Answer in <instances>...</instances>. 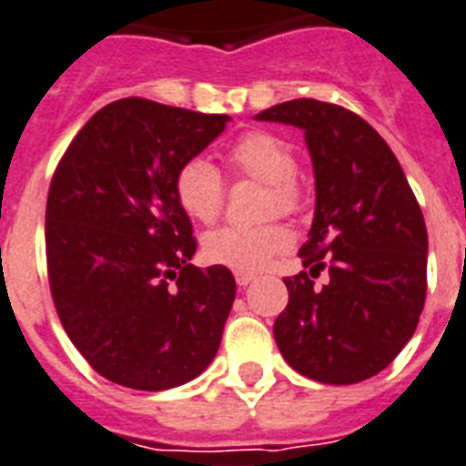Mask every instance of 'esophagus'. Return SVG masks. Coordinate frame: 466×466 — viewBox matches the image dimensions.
<instances>
[{
	"label": "esophagus",
	"mask_w": 466,
	"mask_h": 466,
	"mask_svg": "<svg viewBox=\"0 0 466 466\" xmlns=\"http://www.w3.org/2000/svg\"><path fill=\"white\" fill-rule=\"evenodd\" d=\"M234 279H237V285L239 287H248L256 279V275L253 272H234Z\"/></svg>",
	"instance_id": "obj_1"
}]
</instances>
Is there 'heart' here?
<instances>
[{
    "label": "heart",
    "mask_w": 466,
    "mask_h": 466,
    "mask_svg": "<svg viewBox=\"0 0 466 466\" xmlns=\"http://www.w3.org/2000/svg\"><path fill=\"white\" fill-rule=\"evenodd\" d=\"M229 162L239 174L266 184L263 213H297L301 191L294 179L297 157L289 143L268 131H253L234 143L229 150ZM174 196L191 220L206 225L213 222L220 215L225 198L220 169L206 157H191L177 172ZM287 246V232L272 222L256 227H220L203 237V256L213 266L237 272H256L266 268Z\"/></svg>",
    "instance_id": "heart-1"
}]
</instances>
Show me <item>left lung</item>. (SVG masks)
Returning <instances> with one entry per match:
<instances>
[{"label": "left lung", "instance_id": "obj_1", "mask_svg": "<svg viewBox=\"0 0 466 466\" xmlns=\"http://www.w3.org/2000/svg\"><path fill=\"white\" fill-rule=\"evenodd\" d=\"M256 119L301 128L316 179L313 225L299 248L311 270L285 279L289 304L272 325L275 342L319 383L366 380L402 351L423 311L421 208L390 146L350 109L304 97ZM325 262L331 282L313 288Z\"/></svg>", "mask_w": 466, "mask_h": 466}]
</instances>
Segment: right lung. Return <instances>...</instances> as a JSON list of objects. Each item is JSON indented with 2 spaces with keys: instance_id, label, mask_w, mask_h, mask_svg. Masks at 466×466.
Masks as SVG:
<instances>
[{
  "instance_id": "1",
  "label": "right lung",
  "mask_w": 466,
  "mask_h": 466,
  "mask_svg": "<svg viewBox=\"0 0 466 466\" xmlns=\"http://www.w3.org/2000/svg\"><path fill=\"white\" fill-rule=\"evenodd\" d=\"M227 122L124 97L90 116L52 177L49 289L76 350L112 383L169 390L220 350L237 282L222 266L188 263L194 227L174 179Z\"/></svg>"
}]
</instances>
